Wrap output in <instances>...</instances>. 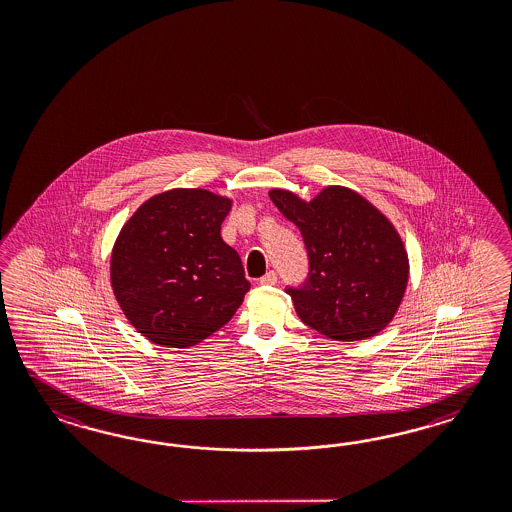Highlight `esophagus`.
Masks as SVG:
<instances>
[{"label":"esophagus","instance_id":"obj_1","mask_svg":"<svg viewBox=\"0 0 512 512\" xmlns=\"http://www.w3.org/2000/svg\"><path fill=\"white\" fill-rule=\"evenodd\" d=\"M259 283L264 285V287H272V285L278 283V274L274 270H270V272L264 274L263 278L259 279Z\"/></svg>","mask_w":512,"mask_h":512}]
</instances>
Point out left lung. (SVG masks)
<instances>
[{"label":"left lung","mask_w":512,"mask_h":512,"mask_svg":"<svg viewBox=\"0 0 512 512\" xmlns=\"http://www.w3.org/2000/svg\"><path fill=\"white\" fill-rule=\"evenodd\" d=\"M268 195L308 249L306 285L287 289L302 323L336 341L368 340L387 328L409 281L392 221L349 187H323L310 201L279 187Z\"/></svg>","instance_id":"obj_1"}]
</instances>
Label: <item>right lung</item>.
<instances>
[{"instance_id":"add662e5","label":"right lung","mask_w":512,"mask_h":512,"mask_svg":"<svg viewBox=\"0 0 512 512\" xmlns=\"http://www.w3.org/2000/svg\"><path fill=\"white\" fill-rule=\"evenodd\" d=\"M233 199L176 187L142 202L118 234L110 285L127 321L161 347H193L231 321L249 281L221 238Z\"/></svg>"}]
</instances>
